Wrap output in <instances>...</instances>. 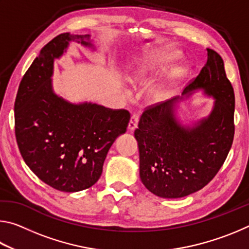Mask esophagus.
<instances>
[{"label":"esophagus","mask_w":249,"mask_h":249,"mask_svg":"<svg viewBox=\"0 0 249 249\" xmlns=\"http://www.w3.org/2000/svg\"><path fill=\"white\" fill-rule=\"evenodd\" d=\"M137 124H138V115L134 114V115H132V117H130L129 123H128L129 132H134V130L137 127Z\"/></svg>","instance_id":"esophagus-1"}]
</instances>
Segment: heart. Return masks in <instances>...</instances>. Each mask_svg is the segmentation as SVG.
<instances>
[{"label": "heart", "mask_w": 249, "mask_h": 249, "mask_svg": "<svg viewBox=\"0 0 249 249\" xmlns=\"http://www.w3.org/2000/svg\"><path fill=\"white\" fill-rule=\"evenodd\" d=\"M179 53L171 48H157L142 53L136 65L126 71V81L133 86H146L156 75L166 71L178 59ZM184 73V67L172 70L169 75L153 88L149 92V100L153 103H162L171 98L176 83Z\"/></svg>", "instance_id": "1"}]
</instances>
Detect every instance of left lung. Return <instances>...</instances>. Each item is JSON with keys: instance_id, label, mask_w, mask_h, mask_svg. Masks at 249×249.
<instances>
[{"instance_id": "obj_1", "label": "left lung", "mask_w": 249, "mask_h": 249, "mask_svg": "<svg viewBox=\"0 0 249 249\" xmlns=\"http://www.w3.org/2000/svg\"><path fill=\"white\" fill-rule=\"evenodd\" d=\"M208 60L181 96L147 109L135 138L140 148V177L147 190L178 199L201 190L220 170L234 138L235 96L222 57L206 48ZM196 91L214 100L209 114L182 120L179 104Z\"/></svg>"}]
</instances>
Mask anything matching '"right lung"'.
<instances>
[{
    "instance_id": "1",
    "label": "right lung",
    "mask_w": 249,
    "mask_h": 249,
    "mask_svg": "<svg viewBox=\"0 0 249 249\" xmlns=\"http://www.w3.org/2000/svg\"><path fill=\"white\" fill-rule=\"evenodd\" d=\"M95 52L90 35L64 33L40 50L16 95L15 135L20 155L34 174L53 189L82 191L93 185L113 142L125 134L129 113L96 103H73L53 90L54 60L71 43Z\"/></svg>"
}]
</instances>
